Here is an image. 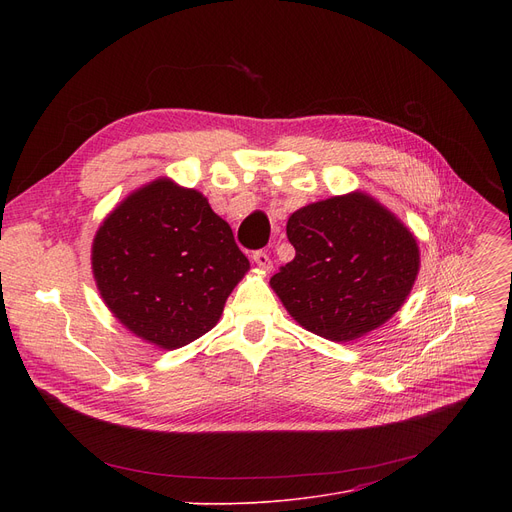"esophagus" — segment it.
Wrapping results in <instances>:
<instances>
[{
  "mask_svg": "<svg viewBox=\"0 0 512 512\" xmlns=\"http://www.w3.org/2000/svg\"><path fill=\"white\" fill-rule=\"evenodd\" d=\"M253 261H255V265L259 267V270H263V272H270L272 270V259H270V255H267L265 251H255L253 253Z\"/></svg>",
  "mask_w": 512,
  "mask_h": 512,
  "instance_id": "esophagus-1",
  "label": "esophagus"
}]
</instances>
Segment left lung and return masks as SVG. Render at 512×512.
I'll use <instances>...</instances> for the list:
<instances>
[{
  "mask_svg": "<svg viewBox=\"0 0 512 512\" xmlns=\"http://www.w3.org/2000/svg\"><path fill=\"white\" fill-rule=\"evenodd\" d=\"M286 236L297 255L270 284L290 317L326 340L348 342L386 324L419 274L413 232L361 191L297 209Z\"/></svg>",
  "mask_w": 512,
  "mask_h": 512,
  "instance_id": "left-lung-1",
  "label": "left lung"
}]
</instances>
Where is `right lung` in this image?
<instances>
[{"label":"right lung","mask_w":512,"mask_h":512,"mask_svg":"<svg viewBox=\"0 0 512 512\" xmlns=\"http://www.w3.org/2000/svg\"><path fill=\"white\" fill-rule=\"evenodd\" d=\"M91 265L120 324L166 351L218 324L251 267L209 201L170 178L145 184L107 215L93 238Z\"/></svg>","instance_id":"obj_1"}]
</instances>
